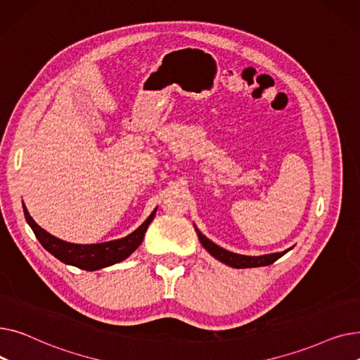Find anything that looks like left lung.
<instances>
[{"label": "left lung", "instance_id": "obj_1", "mask_svg": "<svg viewBox=\"0 0 360 360\" xmlns=\"http://www.w3.org/2000/svg\"><path fill=\"white\" fill-rule=\"evenodd\" d=\"M197 235L200 238V242L202 243V247L209 251L216 259L224 262L226 266H231L233 269H251V267H262V266H270L274 261H277L280 257L285 255L288 251L283 252H276V254H269V255H261V257H248V255H240L235 254L231 251H226L220 248L219 245L212 242L209 238H205L197 228Z\"/></svg>", "mask_w": 360, "mask_h": 360}]
</instances>
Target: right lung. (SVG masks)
<instances>
[{
	"instance_id": "add662e5",
	"label": "right lung",
	"mask_w": 360,
	"mask_h": 360,
	"mask_svg": "<svg viewBox=\"0 0 360 360\" xmlns=\"http://www.w3.org/2000/svg\"><path fill=\"white\" fill-rule=\"evenodd\" d=\"M156 210L147 217V220L140 226L139 229H136L134 232L122 239L103 242V243H93V245H77V243H70V242L61 240L58 238L52 236L46 231H44L41 226L36 224V221L32 219V216L29 214L27 209L23 204L25 217L32 228L34 236L37 238V240L42 243V247L48 252H51L53 257L63 261L64 264H70V266L79 267L87 271H94L103 267H109L112 264H117L134 252L143 242L144 233L151 220L155 219Z\"/></svg>"
}]
</instances>
